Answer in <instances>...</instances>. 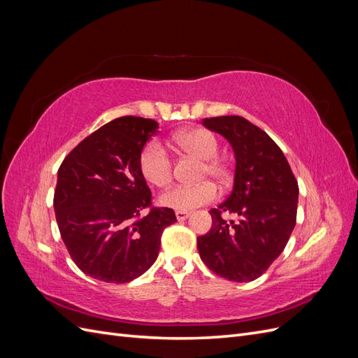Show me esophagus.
<instances>
[{"mask_svg": "<svg viewBox=\"0 0 358 358\" xmlns=\"http://www.w3.org/2000/svg\"><path fill=\"white\" fill-rule=\"evenodd\" d=\"M188 216H189L188 212H176L178 221H185V220H188Z\"/></svg>", "mask_w": 358, "mask_h": 358, "instance_id": "34e87169", "label": "esophagus"}]
</instances>
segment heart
Returning <instances> with one entry per match:
<instances>
[{
	"label": "heart",
	"instance_id": "1",
	"mask_svg": "<svg viewBox=\"0 0 358 358\" xmlns=\"http://www.w3.org/2000/svg\"><path fill=\"white\" fill-rule=\"evenodd\" d=\"M173 142L183 154L203 161L200 178H210L218 185L224 187L230 179V169L218 155L220 142L216 136L204 128H189L175 136ZM138 169L142 176L157 188H166L173 179V166L166 149L158 142H149L140 152ZM216 188L210 182L197 185L175 187L159 197V203L169 209L188 212L213 201Z\"/></svg>",
	"mask_w": 358,
	"mask_h": 358
}]
</instances>
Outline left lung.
Instances as JSON below:
<instances>
[{"label": "left lung", "instance_id": "1", "mask_svg": "<svg viewBox=\"0 0 358 358\" xmlns=\"http://www.w3.org/2000/svg\"><path fill=\"white\" fill-rule=\"evenodd\" d=\"M201 124L230 143L236 167L233 189L212 209V227L197 237L203 263L233 282L262 276L294 230L299 185L280 148L242 116L206 117ZM233 213L236 221L222 218Z\"/></svg>", "mask_w": 358, "mask_h": 358}]
</instances>
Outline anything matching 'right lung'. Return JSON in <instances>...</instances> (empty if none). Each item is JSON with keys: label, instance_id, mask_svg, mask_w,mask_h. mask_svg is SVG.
<instances>
[{"label": "right lung", "instance_id": "obj_1", "mask_svg": "<svg viewBox=\"0 0 358 358\" xmlns=\"http://www.w3.org/2000/svg\"><path fill=\"white\" fill-rule=\"evenodd\" d=\"M158 122L122 116L86 137L62 161L53 197L64 243L85 275L125 284L158 258L161 236L176 222L169 208L150 206V189L138 169Z\"/></svg>", "mask_w": 358, "mask_h": 358}]
</instances>
